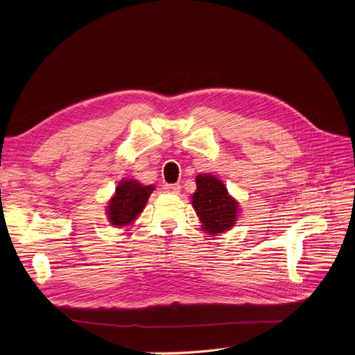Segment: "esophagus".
Wrapping results in <instances>:
<instances>
[{
    "label": "esophagus",
    "instance_id": "34e87169",
    "mask_svg": "<svg viewBox=\"0 0 355 355\" xmlns=\"http://www.w3.org/2000/svg\"><path fill=\"white\" fill-rule=\"evenodd\" d=\"M163 189L167 192V194H173V196H178L180 192V185L178 184H166L163 187Z\"/></svg>",
    "mask_w": 355,
    "mask_h": 355
}]
</instances>
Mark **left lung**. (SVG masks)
Returning a JSON list of instances; mask_svg holds the SVG:
<instances>
[{
	"instance_id": "obj_1",
	"label": "left lung",
	"mask_w": 355,
	"mask_h": 355,
	"mask_svg": "<svg viewBox=\"0 0 355 355\" xmlns=\"http://www.w3.org/2000/svg\"><path fill=\"white\" fill-rule=\"evenodd\" d=\"M197 189L191 204L200 219V227L210 235L230 231L240 216V202L235 200L220 179L210 173L196 178Z\"/></svg>"
}]
</instances>
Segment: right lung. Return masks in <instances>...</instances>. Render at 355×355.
<instances>
[{"label": "right lung", "mask_w": 355, "mask_h": 355, "mask_svg": "<svg viewBox=\"0 0 355 355\" xmlns=\"http://www.w3.org/2000/svg\"><path fill=\"white\" fill-rule=\"evenodd\" d=\"M154 185H144L136 179L118 182L115 192L108 200L106 218L114 228H127L136 222L146 206Z\"/></svg>", "instance_id": "right-lung-1"}]
</instances>
